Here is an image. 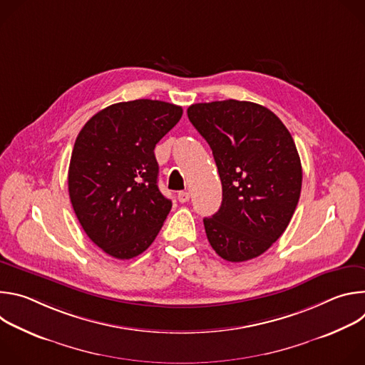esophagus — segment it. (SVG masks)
I'll list each match as a JSON object with an SVG mask.
<instances>
[{"instance_id":"34e87169","label":"esophagus","mask_w":365,"mask_h":365,"mask_svg":"<svg viewBox=\"0 0 365 365\" xmlns=\"http://www.w3.org/2000/svg\"><path fill=\"white\" fill-rule=\"evenodd\" d=\"M178 199H179V202L185 203V202H187L190 199V195H189V192H179L178 193Z\"/></svg>"}]
</instances>
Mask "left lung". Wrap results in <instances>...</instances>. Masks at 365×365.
I'll return each instance as SVG.
<instances>
[{
	"label": "left lung",
	"mask_w": 365,
	"mask_h": 365,
	"mask_svg": "<svg viewBox=\"0 0 365 365\" xmlns=\"http://www.w3.org/2000/svg\"><path fill=\"white\" fill-rule=\"evenodd\" d=\"M187 117L212 148L222 183L220 211L203 218L207 241L231 263L262 255L287 228L300 196L302 165L289 130L248 101L193 103Z\"/></svg>",
	"instance_id": "obj_1"
}]
</instances>
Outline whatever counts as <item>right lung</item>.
<instances>
[{
	"mask_svg": "<svg viewBox=\"0 0 365 365\" xmlns=\"http://www.w3.org/2000/svg\"><path fill=\"white\" fill-rule=\"evenodd\" d=\"M182 114L165 101L118 102L76 137L68 173L73 211L91 241L114 258L145 251L172 210L158 186L154 147Z\"/></svg>",
	"mask_w": 365,
	"mask_h": 365,
	"instance_id": "right-lung-1",
	"label": "right lung"
}]
</instances>
